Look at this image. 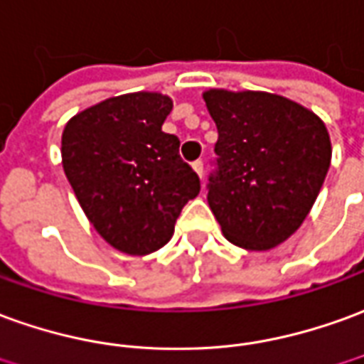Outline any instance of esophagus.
<instances>
[{"mask_svg": "<svg viewBox=\"0 0 364 364\" xmlns=\"http://www.w3.org/2000/svg\"><path fill=\"white\" fill-rule=\"evenodd\" d=\"M193 169H195V173L199 175L200 179H203V173H205V165H203V161H195V164H193Z\"/></svg>", "mask_w": 364, "mask_h": 364, "instance_id": "1", "label": "esophagus"}]
</instances>
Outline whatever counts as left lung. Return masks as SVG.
<instances>
[{"mask_svg": "<svg viewBox=\"0 0 364 364\" xmlns=\"http://www.w3.org/2000/svg\"><path fill=\"white\" fill-rule=\"evenodd\" d=\"M215 122L207 200L225 236L268 250L296 232L331 164V141L314 112L268 92L203 94Z\"/></svg>", "mask_w": 364, "mask_h": 364, "instance_id": "1", "label": "left lung"}]
</instances>
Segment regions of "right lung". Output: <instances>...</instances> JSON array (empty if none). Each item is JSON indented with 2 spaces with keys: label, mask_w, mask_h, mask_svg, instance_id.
I'll use <instances>...</instances> for the list:
<instances>
[{
  "label": "right lung",
  "mask_w": 364,
  "mask_h": 364,
  "mask_svg": "<svg viewBox=\"0 0 364 364\" xmlns=\"http://www.w3.org/2000/svg\"><path fill=\"white\" fill-rule=\"evenodd\" d=\"M173 108L157 92L124 94L76 114L63 132V167L88 220L132 256L156 252L173 236L199 175L161 132Z\"/></svg>",
  "instance_id": "obj_1"
}]
</instances>
